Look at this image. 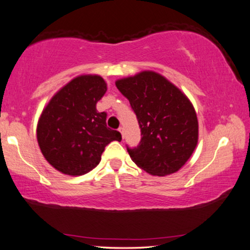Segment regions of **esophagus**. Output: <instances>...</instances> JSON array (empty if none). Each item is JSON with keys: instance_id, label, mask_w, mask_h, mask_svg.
Returning a JSON list of instances; mask_svg holds the SVG:
<instances>
[{"instance_id": "esophagus-1", "label": "esophagus", "mask_w": 250, "mask_h": 250, "mask_svg": "<svg viewBox=\"0 0 250 250\" xmlns=\"http://www.w3.org/2000/svg\"><path fill=\"white\" fill-rule=\"evenodd\" d=\"M119 131L121 132V136H122V138H125V128H124V126H120V128H119Z\"/></svg>"}]
</instances>
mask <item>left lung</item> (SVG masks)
Segmentation results:
<instances>
[{
	"instance_id": "1",
	"label": "left lung",
	"mask_w": 250,
	"mask_h": 250,
	"mask_svg": "<svg viewBox=\"0 0 250 250\" xmlns=\"http://www.w3.org/2000/svg\"><path fill=\"white\" fill-rule=\"evenodd\" d=\"M115 85L128 99L141 132L137 147L126 145L130 157L151 175L177 172L191 157L199 137L191 102L175 85L154 72L119 80Z\"/></svg>"
}]
</instances>
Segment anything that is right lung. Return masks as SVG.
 Here are the masks:
<instances>
[{
  "label": "right lung",
  "instance_id": "1",
  "mask_svg": "<svg viewBox=\"0 0 250 250\" xmlns=\"http://www.w3.org/2000/svg\"><path fill=\"white\" fill-rule=\"evenodd\" d=\"M105 92L102 77L80 76L56 93L44 107L37 138L44 158L59 172L86 174L99 165L111 141H121V133L106 125V112L96 110Z\"/></svg>",
  "mask_w": 250,
  "mask_h": 250
}]
</instances>
